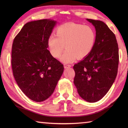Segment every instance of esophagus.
<instances>
[{
    "mask_svg": "<svg viewBox=\"0 0 128 128\" xmlns=\"http://www.w3.org/2000/svg\"><path fill=\"white\" fill-rule=\"evenodd\" d=\"M64 68H70L72 66L71 65H70V64H65L64 65Z\"/></svg>",
    "mask_w": 128,
    "mask_h": 128,
    "instance_id": "1",
    "label": "esophagus"
}]
</instances>
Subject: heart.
Segmentation results:
<instances>
[{
    "label": "heart",
    "mask_w": 128,
    "mask_h": 128,
    "mask_svg": "<svg viewBox=\"0 0 128 128\" xmlns=\"http://www.w3.org/2000/svg\"><path fill=\"white\" fill-rule=\"evenodd\" d=\"M95 34L91 28L81 24L68 23L60 26L56 35L52 34L48 40L50 52L54 58L60 56L65 46L66 50L62 54L60 60L68 63L85 58L94 47Z\"/></svg>",
    "instance_id": "obj_1"
}]
</instances>
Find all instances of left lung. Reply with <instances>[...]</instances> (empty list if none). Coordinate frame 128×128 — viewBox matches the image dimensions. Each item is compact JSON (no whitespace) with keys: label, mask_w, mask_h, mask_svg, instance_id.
Here are the masks:
<instances>
[{"label":"left lung","mask_w":128,"mask_h":128,"mask_svg":"<svg viewBox=\"0 0 128 128\" xmlns=\"http://www.w3.org/2000/svg\"><path fill=\"white\" fill-rule=\"evenodd\" d=\"M96 29L94 47L88 56L75 64L74 83L78 94L88 102L102 99L116 78L119 64L115 34L103 21L87 18Z\"/></svg>","instance_id":"1"}]
</instances>
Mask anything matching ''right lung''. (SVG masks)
<instances>
[{
  "label": "right lung",
  "instance_id": "obj_1",
  "mask_svg": "<svg viewBox=\"0 0 128 128\" xmlns=\"http://www.w3.org/2000/svg\"><path fill=\"white\" fill-rule=\"evenodd\" d=\"M56 23L50 19L28 22L13 41L14 77L24 94L35 102H42L51 96L64 71L63 64L47 50Z\"/></svg>",
  "mask_w": 128,
  "mask_h": 128
}]
</instances>
